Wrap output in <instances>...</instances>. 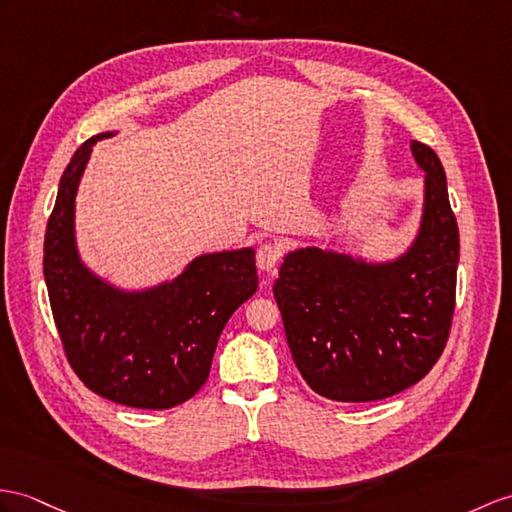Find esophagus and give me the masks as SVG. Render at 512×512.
<instances>
[{
    "label": "esophagus",
    "instance_id": "obj_1",
    "mask_svg": "<svg viewBox=\"0 0 512 512\" xmlns=\"http://www.w3.org/2000/svg\"><path fill=\"white\" fill-rule=\"evenodd\" d=\"M282 258V247L273 241L260 243L258 252H256V265L260 271H273Z\"/></svg>",
    "mask_w": 512,
    "mask_h": 512
}]
</instances>
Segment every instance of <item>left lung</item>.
<instances>
[{
  "label": "left lung",
  "mask_w": 512,
  "mask_h": 512,
  "mask_svg": "<svg viewBox=\"0 0 512 512\" xmlns=\"http://www.w3.org/2000/svg\"><path fill=\"white\" fill-rule=\"evenodd\" d=\"M423 178L415 241L384 263L321 247L284 256L273 295L295 365L334 402H376L439 360L456 302L458 223L434 149L413 141Z\"/></svg>",
  "instance_id": "8db88e82"
}]
</instances>
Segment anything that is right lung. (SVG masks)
I'll list each match as a JSON object with an SVG mask.
<instances>
[{"label": "right lung", "instance_id": "1", "mask_svg": "<svg viewBox=\"0 0 512 512\" xmlns=\"http://www.w3.org/2000/svg\"><path fill=\"white\" fill-rule=\"evenodd\" d=\"M78 147L62 173L47 221L43 273L62 347L97 395L132 408H173L208 380L219 334L258 289L254 249L202 254L178 278L123 291L86 267L76 243V195L93 145Z\"/></svg>", "mask_w": 512, "mask_h": 512}]
</instances>
